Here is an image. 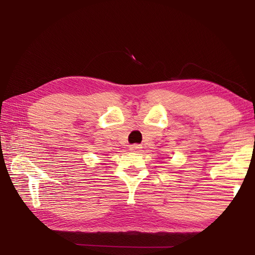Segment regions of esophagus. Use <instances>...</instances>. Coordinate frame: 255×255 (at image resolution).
<instances>
[{
	"label": "esophagus",
	"instance_id": "esophagus-1",
	"mask_svg": "<svg viewBox=\"0 0 255 255\" xmlns=\"http://www.w3.org/2000/svg\"><path fill=\"white\" fill-rule=\"evenodd\" d=\"M140 149H141V146L138 145V144H132V145L129 146V150L132 151V152H138V151H140Z\"/></svg>",
	"mask_w": 255,
	"mask_h": 255
}]
</instances>
